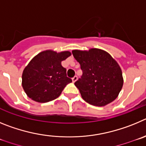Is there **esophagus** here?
<instances>
[{"instance_id":"obj_1","label":"esophagus","mask_w":146,"mask_h":146,"mask_svg":"<svg viewBox=\"0 0 146 146\" xmlns=\"http://www.w3.org/2000/svg\"><path fill=\"white\" fill-rule=\"evenodd\" d=\"M77 79H78V76H75L74 77L72 78V81H73V82H76V81H77Z\"/></svg>"}]
</instances>
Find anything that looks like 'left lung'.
Here are the masks:
<instances>
[{
  "mask_svg": "<svg viewBox=\"0 0 146 146\" xmlns=\"http://www.w3.org/2000/svg\"><path fill=\"white\" fill-rule=\"evenodd\" d=\"M82 76L75 82L81 97L89 104L104 106L117 98L123 86L121 70L108 52L99 48L73 50Z\"/></svg>",
  "mask_w": 146,
  "mask_h": 146,
  "instance_id": "8db88e82",
  "label": "left lung"
}]
</instances>
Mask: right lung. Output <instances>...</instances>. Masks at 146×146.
<instances>
[{
    "label": "right lung",
    "instance_id": "1",
    "mask_svg": "<svg viewBox=\"0 0 146 146\" xmlns=\"http://www.w3.org/2000/svg\"><path fill=\"white\" fill-rule=\"evenodd\" d=\"M70 54L69 52L44 51L30 62L22 73V87L29 98L38 102L58 98L66 85L72 82L61 65Z\"/></svg>",
    "mask_w": 146,
    "mask_h": 146
}]
</instances>
